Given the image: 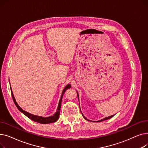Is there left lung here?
I'll return each mask as SVG.
<instances>
[{"label":"left lung","instance_id":"8db88e82","mask_svg":"<svg viewBox=\"0 0 148 148\" xmlns=\"http://www.w3.org/2000/svg\"><path fill=\"white\" fill-rule=\"evenodd\" d=\"M77 97H78V98H79V94H78V92H77ZM81 111V110H80ZM81 113H82V112H81ZM82 115H83V117L86 119V120H87V121H90V120H89V119H88L87 118H85V116L83 114V113H82ZM114 115H112V116H108V117H106V118H104V119H101V120H99V121H92V122H101V121H106V120H107V119H110V118H112V117H113L114 116Z\"/></svg>","mask_w":148,"mask_h":148}]
</instances>
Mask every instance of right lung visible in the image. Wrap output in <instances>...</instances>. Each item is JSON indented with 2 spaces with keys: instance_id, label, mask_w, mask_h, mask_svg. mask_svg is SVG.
<instances>
[{
  "instance_id": "obj_1",
  "label": "right lung",
  "mask_w": 148,
  "mask_h": 148,
  "mask_svg": "<svg viewBox=\"0 0 148 148\" xmlns=\"http://www.w3.org/2000/svg\"><path fill=\"white\" fill-rule=\"evenodd\" d=\"M71 87V84H67L66 86L65 87V88L64 89L63 91H62V95L60 97V99L59 100V104H58V107L57 108L56 112L54 113V114H53L52 116H49V117H42V116H36V115H34L32 114H30L26 111H25L24 110H23L22 108L18 106V104H17V103L15 101V99L14 98V94L12 93V90L11 89V95L13 99V101L14 102V104L16 106V107H17L18 109L19 110V111H20L22 113L24 114L25 115H26L27 118H29V119H30L32 121H35L36 122L40 123H42V124H47V123H53L54 122H56L58 120L59 117V114H60V107H61V103H62V97H63V95L64 94V93L65 92V90L69 88H70Z\"/></svg>"
}]
</instances>
